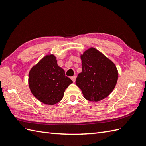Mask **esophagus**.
Masks as SVG:
<instances>
[{
    "label": "esophagus",
    "mask_w": 146,
    "mask_h": 146,
    "mask_svg": "<svg viewBox=\"0 0 146 146\" xmlns=\"http://www.w3.org/2000/svg\"><path fill=\"white\" fill-rule=\"evenodd\" d=\"M71 78V80H72V81H73V82H75V81H76V76H72Z\"/></svg>",
    "instance_id": "34e87169"
}]
</instances>
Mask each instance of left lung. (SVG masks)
Segmentation results:
<instances>
[{
	"instance_id": "1",
	"label": "left lung",
	"mask_w": 146,
	"mask_h": 146,
	"mask_svg": "<svg viewBox=\"0 0 146 146\" xmlns=\"http://www.w3.org/2000/svg\"><path fill=\"white\" fill-rule=\"evenodd\" d=\"M82 71L78 74L76 85L83 97L92 102L107 97L115 86L119 73L115 64L101 52L90 48L80 55Z\"/></svg>"
}]
</instances>
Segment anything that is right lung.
I'll list each match as a JSON object with an SVG mask.
<instances>
[{
    "label": "right lung",
    "mask_w": 146,
    "mask_h": 146,
    "mask_svg": "<svg viewBox=\"0 0 146 146\" xmlns=\"http://www.w3.org/2000/svg\"><path fill=\"white\" fill-rule=\"evenodd\" d=\"M32 94L44 104L54 105L63 97L65 90L73 81L65 76L54 54H47L32 67L29 73Z\"/></svg>",
    "instance_id": "right-lung-1"
}]
</instances>
